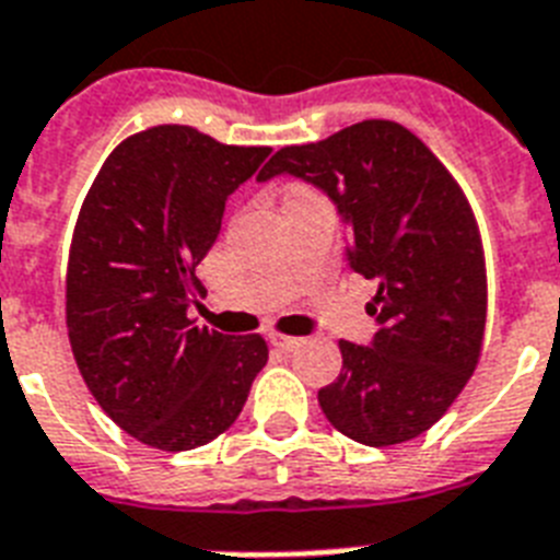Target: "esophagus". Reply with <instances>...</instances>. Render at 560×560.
Instances as JSON below:
<instances>
[{
    "label": "esophagus",
    "mask_w": 560,
    "mask_h": 560,
    "mask_svg": "<svg viewBox=\"0 0 560 560\" xmlns=\"http://www.w3.org/2000/svg\"><path fill=\"white\" fill-rule=\"evenodd\" d=\"M269 343L277 346V349H283V352H291V349H298L303 340H300V337H291V335H280V331H271Z\"/></svg>",
    "instance_id": "obj_1"
}]
</instances>
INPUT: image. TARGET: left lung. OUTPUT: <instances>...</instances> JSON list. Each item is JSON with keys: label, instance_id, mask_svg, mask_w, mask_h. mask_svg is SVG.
Listing matches in <instances>:
<instances>
[{"label": "left lung", "instance_id": "1", "mask_svg": "<svg viewBox=\"0 0 560 560\" xmlns=\"http://www.w3.org/2000/svg\"><path fill=\"white\" fill-rule=\"evenodd\" d=\"M291 174L329 194L349 225V266L377 280L369 346L340 340L343 369L317 392L337 432L366 446L423 435L478 366L487 266L472 208L450 171L392 119L285 145L257 179Z\"/></svg>", "mask_w": 560, "mask_h": 560}]
</instances>
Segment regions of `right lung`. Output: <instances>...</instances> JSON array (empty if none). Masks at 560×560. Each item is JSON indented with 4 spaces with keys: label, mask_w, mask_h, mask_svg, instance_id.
Wrapping results in <instances>:
<instances>
[{
    "label": "right lung",
    "mask_w": 560,
    "mask_h": 560,
    "mask_svg": "<svg viewBox=\"0 0 560 560\" xmlns=\"http://www.w3.org/2000/svg\"><path fill=\"white\" fill-rule=\"evenodd\" d=\"M271 148L223 145L191 125L119 142L77 217L65 323L82 381L119 429L163 452L197 450L237 420L269 360L260 335L188 320L229 194Z\"/></svg>",
    "instance_id": "obj_1"
}]
</instances>
